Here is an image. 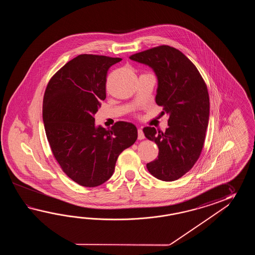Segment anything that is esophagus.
Masks as SVG:
<instances>
[{"mask_svg":"<svg viewBox=\"0 0 255 255\" xmlns=\"http://www.w3.org/2000/svg\"><path fill=\"white\" fill-rule=\"evenodd\" d=\"M137 138L138 139H144L145 138V135H144V133H143L141 128L137 129Z\"/></svg>","mask_w":255,"mask_h":255,"instance_id":"34e87169","label":"esophagus"}]
</instances>
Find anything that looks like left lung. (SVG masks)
Masks as SVG:
<instances>
[{
    "mask_svg": "<svg viewBox=\"0 0 255 255\" xmlns=\"http://www.w3.org/2000/svg\"><path fill=\"white\" fill-rule=\"evenodd\" d=\"M149 65L158 80L156 103L168 115L165 132L146 127V138L158 146V157L146 164L149 173L173 181L189 172L201 156L210 114L206 83L195 65L178 49L159 45L130 55Z\"/></svg>",
    "mask_w": 255,
    "mask_h": 255,
    "instance_id": "obj_1",
    "label": "left lung"
}]
</instances>
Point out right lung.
Instances as JSON below:
<instances>
[{
    "label": "right lung",
    "mask_w": 255,
    "mask_h": 255,
    "mask_svg": "<svg viewBox=\"0 0 255 255\" xmlns=\"http://www.w3.org/2000/svg\"><path fill=\"white\" fill-rule=\"evenodd\" d=\"M121 60L80 54L51 77L44 92L43 120L52 153L62 170L84 187L106 182L120 153L137 138L136 128L128 122H116L109 129L95 127L108 72Z\"/></svg>",
    "instance_id": "obj_1"
}]
</instances>
